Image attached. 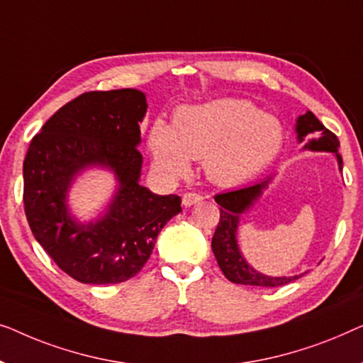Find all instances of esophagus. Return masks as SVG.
<instances>
[{
  "label": "esophagus",
  "mask_w": 363,
  "mask_h": 363,
  "mask_svg": "<svg viewBox=\"0 0 363 363\" xmlns=\"http://www.w3.org/2000/svg\"><path fill=\"white\" fill-rule=\"evenodd\" d=\"M201 201H202V196H199V194L187 192V194H184V196H182V206L184 207H192Z\"/></svg>",
  "instance_id": "obj_1"
}]
</instances>
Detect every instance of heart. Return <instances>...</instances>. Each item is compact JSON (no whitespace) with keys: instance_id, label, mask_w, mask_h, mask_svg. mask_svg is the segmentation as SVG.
Wrapping results in <instances>:
<instances>
[{"instance_id":"heart-1","label":"heart","mask_w":363,"mask_h":363,"mask_svg":"<svg viewBox=\"0 0 363 363\" xmlns=\"http://www.w3.org/2000/svg\"><path fill=\"white\" fill-rule=\"evenodd\" d=\"M283 143L277 116L238 99L181 106L172 128L157 118L147 130V147L162 174L186 176L191 160H202L207 179L222 187L258 177L277 160Z\"/></svg>"}]
</instances>
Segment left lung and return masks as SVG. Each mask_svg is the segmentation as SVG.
Here are the masks:
<instances>
[{
  "label": "left lung",
  "mask_w": 363,
  "mask_h": 363,
  "mask_svg": "<svg viewBox=\"0 0 363 363\" xmlns=\"http://www.w3.org/2000/svg\"><path fill=\"white\" fill-rule=\"evenodd\" d=\"M296 140L298 143L306 141L303 151L314 152H333L337 160L339 171H342V156L339 155L340 143L333 131H329L320 121L315 118L313 111H306L296 120ZM274 176H268L267 179L255 182L238 191L218 194L216 202L220 206V222L212 237V252L216 255L217 263L225 274L228 281L237 284L263 286V288H274V286L288 284L304 273L294 274V277H272L255 269L247 262L238 245V227L242 217L259 201L263 192L269 187Z\"/></svg>",
  "instance_id": "left-lung-1"
}]
</instances>
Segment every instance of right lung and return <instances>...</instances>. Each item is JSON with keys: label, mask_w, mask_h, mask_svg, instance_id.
<instances>
[{"label": "right lung", "mask_w": 363, "mask_h": 363, "mask_svg": "<svg viewBox=\"0 0 363 363\" xmlns=\"http://www.w3.org/2000/svg\"><path fill=\"white\" fill-rule=\"evenodd\" d=\"M146 110L141 90L86 91L55 111L29 145L23 164L29 227L57 267L80 283L135 277L162 227L181 212L179 196H157L140 182ZM90 169L113 174L116 189L99 216L80 221L69 191Z\"/></svg>", "instance_id": "1"}]
</instances>
